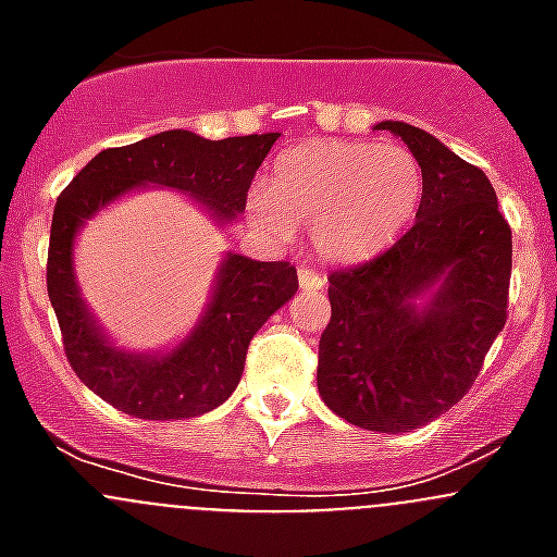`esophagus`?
Returning <instances> with one entry per match:
<instances>
[{
  "label": "esophagus",
  "instance_id": "34e87169",
  "mask_svg": "<svg viewBox=\"0 0 557 557\" xmlns=\"http://www.w3.org/2000/svg\"><path fill=\"white\" fill-rule=\"evenodd\" d=\"M298 284H301V289H323L326 278H323L318 270L301 268V270H298Z\"/></svg>",
  "mask_w": 557,
  "mask_h": 557
}]
</instances>
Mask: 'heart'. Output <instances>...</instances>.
<instances>
[{"label": "heart", "instance_id": "heart-1", "mask_svg": "<svg viewBox=\"0 0 557 557\" xmlns=\"http://www.w3.org/2000/svg\"><path fill=\"white\" fill-rule=\"evenodd\" d=\"M421 191V164L405 145L312 141L275 161L264 195H253V218L275 236L309 228L332 262H362L396 243Z\"/></svg>", "mask_w": 557, "mask_h": 557}]
</instances>
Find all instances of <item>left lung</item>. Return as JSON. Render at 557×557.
<instances>
[{"instance_id":"obj_1","label":"left lung","mask_w":557,"mask_h":557,"mask_svg":"<svg viewBox=\"0 0 557 557\" xmlns=\"http://www.w3.org/2000/svg\"><path fill=\"white\" fill-rule=\"evenodd\" d=\"M376 131L410 147L424 191L393 248L329 273L318 391L348 424L396 435L455 407L480 376L508 321L513 239L480 166L421 127L382 122ZM432 286L431 304L416 308Z\"/></svg>"}]
</instances>
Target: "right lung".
I'll return each mask as SVG.
<instances>
[{"mask_svg": "<svg viewBox=\"0 0 557 557\" xmlns=\"http://www.w3.org/2000/svg\"><path fill=\"white\" fill-rule=\"evenodd\" d=\"M278 133L209 141L164 131L136 145L108 147L58 195L47 253V293L61 326L69 366L86 387L127 416L147 421L191 418L220 407L239 385L250 339L298 289L289 262L225 256L218 293L203 323L164 357H133L113 348L88 318L72 275V243L83 220L141 184L189 191L218 218L234 220Z\"/></svg>", "mask_w": 557, "mask_h": 557, "instance_id": "right-lung-1", "label": "right lung"}]
</instances>
